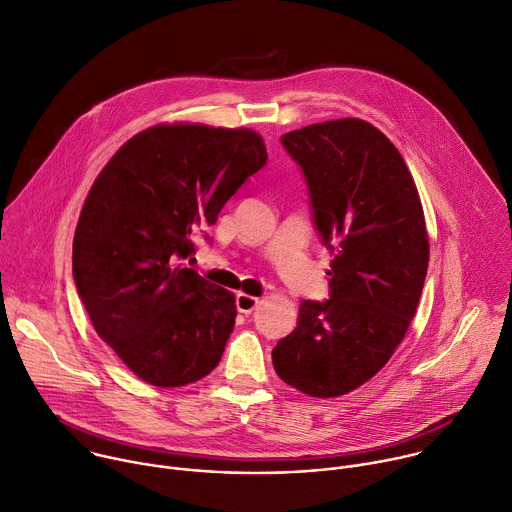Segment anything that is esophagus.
Instances as JSON below:
<instances>
[{"mask_svg":"<svg viewBox=\"0 0 512 512\" xmlns=\"http://www.w3.org/2000/svg\"><path fill=\"white\" fill-rule=\"evenodd\" d=\"M258 304H260V298H256V296H250V294H244V292H240L236 296V309L244 315H250Z\"/></svg>","mask_w":512,"mask_h":512,"instance_id":"obj_1","label":"esophagus"}]
</instances>
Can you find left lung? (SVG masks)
<instances>
[{"label": "left lung", "mask_w": 512, "mask_h": 512, "mask_svg": "<svg viewBox=\"0 0 512 512\" xmlns=\"http://www.w3.org/2000/svg\"><path fill=\"white\" fill-rule=\"evenodd\" d=\"M280 143L304 175L333 262L329 300L300 302L272 363L294 389L337 397L389 361L416 315L430 260L422 201L399 151L365 121L309 125Z\"/></svg>", "instance_id": "8db88e82"}]
</instances>
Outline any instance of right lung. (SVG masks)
<instances>
[{
	"instance_id": "right-lung-1",
	"label": "right lung",
	"mask_w": 512,
	"mask_h": 512,
	"mask_svg": "<svg viewBox=\"0 0 512 512\" xmlns=\"http://www.w3.org/2000/svg\"><path fill=\"white\" fill-rule=\"evenodd\" d=\"M266 161L250 129L157 125L127 141L90 187L74 284L98 337L143 381L181 387L220 363L234 294L177 262Z\"/></svg>"
}]
</instances>
